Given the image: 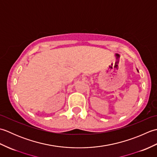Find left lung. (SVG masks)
Instances as JSON below:
<instances>
[{
    "label": "left lung",
    "instance_id": "1",
    "mask_svg": "<svg viewBox=\"0 0 157 157\" xmlns=\"http://www.w3.org/2000/svg\"><path fill=\"white\" fill-rule=\"evenodd\" d=\"M137 71H138V69H137Z\"/></svg>",
    "mask_w": 157,
    "mask_h": 157
}]
</instances>
